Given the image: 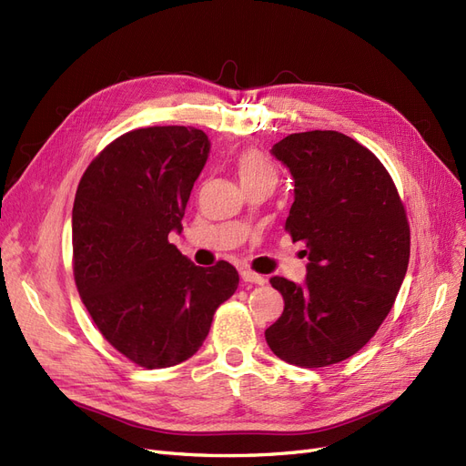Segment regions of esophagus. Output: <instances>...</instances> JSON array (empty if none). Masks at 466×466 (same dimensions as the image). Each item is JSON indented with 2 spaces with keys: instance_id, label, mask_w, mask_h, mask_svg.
<instances>
[{
  "instance_id": "34e87169",
  "label": "esophagus",
  "mask_w": 466,
  "mask_h": 466,
  "mask_svg": "<svg viewBox=\"0 0 466 466\" xmlns=\"http://www.w3.org/2000/svg\"><path fill=\"white\" fill-rule=\"evenodd\" d=\"M241 279L247 281V284H258V286H262L266 281L264 276L252 272V270H241Z\"/></svg>"
}]
</instances>
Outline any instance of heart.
I'll use <instances>...</instances> for the list:
<instances>
[{
    "label": "heart",
    "mask_w": 466,
    "mask_h": 466,
    "mask_svg": "<svg viewBox=\"0 0 466 466\" xmlns=\"http://www.w3.org/2000/svg\"><path fill=\"white\" fill-rule=\"evenodd\" d=\"M235 171L241 185L250 182H272L278 180V168L266 153L258 149H243L235 155Z\"/></svg>",
    "instance_id": "b5f03b06"
}]
</instances>
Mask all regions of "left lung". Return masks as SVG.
I'll list each match as a JSON object with an SVG mask.
<instances>
[{
	"label": "left lung",
	"mask_w": 466,
	"mask_h": 466,
	"mask_svg": "<svg viewBox=\"0 0 466 466\" xmlns=\"http://www.w3.org/2000/svg\"><path fill=\"white\" fill-rule=\"evenodd\" d=\"M272 155L295 182L286 219L307 245L305 284L274 276L284 313L264 336L299 368H327L368 344L397 299L410 258V225L375 155L340 132L289 134Z\"/></svg>",
	"instance_id": "8db88e82"
}]
</instances>
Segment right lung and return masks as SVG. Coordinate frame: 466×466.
Returning a JSON list of instances; mask_svg holds the SVG:
<instances>
[{
	"label": "right lung",
	"instance_id": "right-lung-1",
	"mask_svg": "<svg viewBox=\"0 0 466 466\" xmlns=\"http://www.w3.org/2000/svg\"><path fill=\"white\" fill-rule=\"evenodd\" d=\"M209 153L192 126L126 132L89 163L72 211L74 278L106 342L146 370L173 368L204 344L235 268H200L168 243Z\"/></svg>",
	"mask_w": 466,
	"mask_h": 466
}]
</instances>
